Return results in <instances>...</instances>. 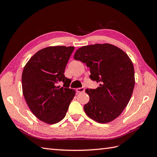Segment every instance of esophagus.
<instances>
[{"label": "esophagus", "mask_w": 157, "mask_h": 157, "mask_svg": "<svg viewBox=\"0 0 157 157\" xmlns=\"http://www.w3.org/2000/svg\"><path fill=\"white\" fill-rule=\"evenodd\" d=\"M85 91V88L84 87H82V88H78L77 89V92L78 93H82V92H84Z\"/></svg>", "instance_id": "obj_1"}]
</instances>
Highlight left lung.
I'll use <instances>...</instances> for the list:
<instances>
[{
    "label": "left lung",
    "instance_id": "obj_1",
    "mask_svg": "<svg viewBox=\"0 0 157 157\" xmlns=\"http://www.w3.org/2000/svg\"><path fill=\"white\" fill-rule=\"evenodd\" d=\"M76 60L90 68V78L99 82L96 89H86L90 100L84 106L86 115L99 123L119 116L132 97L135 84L134 68L128 56L110 44H96L78 48Z\"/></svg>",
    "mask_w": 157,
    "mask_h": 157
}]
</instances>
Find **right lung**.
<instances>
[{
	"label": "right lung",
	"mask_w": 157,
	"mask_h": 157,
	"mask_svg": "<svg viewBox=\"0 0 157 157\" xmlns=\"http://www.w3.org/2000/svg\"><path fill=\"white\" fill-rule=\"evenodd\" d=\"M73 46H50L33 56L22 73V90L32 113L41 121L56 124L65 117L75 95L69 88L70 79L65 77V69ZM62 82L67 87H60Z\"/></svg>",
	"instance_id": "add662e5"
}]
</instances>
